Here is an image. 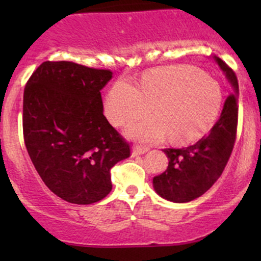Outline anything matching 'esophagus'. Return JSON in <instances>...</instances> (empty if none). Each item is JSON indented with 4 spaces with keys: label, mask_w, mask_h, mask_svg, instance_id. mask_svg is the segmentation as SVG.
<instances>
[{
    "label": "esophagus",
    "mask_w": 261,
    "mask_h": 261,
    "mask_svg": "<svg viewBox=\"0 0 261 261\" xmlns=\"http://www.w3.org/2000/svg\"><path fill=\"white\" fill-rule=\"evenodd\" d=\"M149 151V147L147 146H143V145H135L133 148V154L134 155H139V154H143L146 152Z\"/></svg>",
    "instance_id": "34e87169"
}]
</instances>
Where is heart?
Instances as JSON below:
<instances>
[{
  "instance_id": "obj_1",
  "label": "heart",
  "mask_w": 261,
  "mask_h": 261,
  "mask_svg": "<svg viewBox=\"0 0 261 261\" xmlns=\"http://www.w3.org/2000/svg\"><path fill=\"white\" fill-rule=\"evenodd\" d=\"M222 106L220 85L208 74L189 67L173 66L145 73L137 87L119 80L106 99V113L116 126H125L147 115L128 131L145 141H158L170 134L175 142H190L210 130Z\"/></svg>"
}]
</instances>
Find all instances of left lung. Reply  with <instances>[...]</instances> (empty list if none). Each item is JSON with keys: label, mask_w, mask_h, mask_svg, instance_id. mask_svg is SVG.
I'll list each match as a JSON object with an SVG mask.
<instances>
[{"label": "left lung", "mask_w": 261, "mask_h": 261, "mask_svg": "<svg viewBox=\"0 0 261 261\" xmlns=\"http://www.w3.org/2000/svg\"><path fill=\"white\" fill-rule=\"evenodd\" d=\"M226 73L232 93L223 104L220 119L211 131L194 145L166 148L168 168L153 178L158 195L173 202H189L200 197L222 175L234 147L238 125V80L226 62L216 58Z\"/></svg>", "instance_id": "obj_1"}]
</instances>
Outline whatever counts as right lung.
Masks as SVG:
<instances>
[{
    "label": "right lung",
    "instance_id": "1",
    "mask_svg": "<svg viewBox=\"0 0 261 261\" xmlns=\"http://www.w3.org/2000/svg\"><path fill=\"white\" fill-rule=\"evenodd\" d=\"M107 68L45 61L23 94V136L47 188L65 201L89 205L112 190L110 169L131 155L130 143L103 115Z\"/></svg>",
    "mask_w": 261,
    "mask_h": 261
}]
</instances>
